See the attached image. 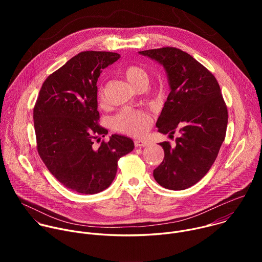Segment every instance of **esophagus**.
I'll list each match as a JSON object with an SVG mask.
<instances>
[{"instance_id":"34e87169","label":"esophagus","mask_w":262,"mask_h":262,"mask_svg":"<svg viewBox=\"0 0 262 262\" xmlns=\"http://www.w3.org/2000/svg\"><path fill=\"white\" fill-rule=\"evenodd\" d=\"M135 146L136 147H146V146H148V143L144 140H136L135 141Z\"/></svg>"}]
</instances>
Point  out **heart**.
<instances>
[{"label": "heart", "instance_id": "1", "mask_svg": "<svg viewBox=\"0 0 262 262\" xmlns=\"http://www.w3.org/2000/svg\"><path fill=\"white\" fill-rule=\"evenodd\" d=\"M123 74L128 83L136 89L147 88L149 84V74L142 66L128 65L123 69ZM98 98L100 101L104 99L103 87H100L98 90ZM151 123V117L145 112L129 107L119 112L112 120V125L116 130L135 137L143 136L150 127Z\"/></svg>", "mask_w": 262, "mask_h": 262}]
</instances>
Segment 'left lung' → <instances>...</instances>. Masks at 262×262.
<instances>
[{"instance_id":"left-lung-1","label":"left lung","mask_w":262,"mask_h":262,"mask_svg":"<svg viewBox=\"0 0 262 262\" xmlns=\"http://www.w3.org/2000/svg\"><path fill=\"white\" fill-rule=\"evenodd\" d=\"M162 64L170 93L157 121L158 130L173 137L175 147L160 143L165 151L154 170L155 179L165 189L181 191L197 183L214 163L226 136L227 105L213 74L191 55L166 47L139 52Z\"/></svg>"}]
</instances>
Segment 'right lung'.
<instances>
[{
    "mask_svg": "<svg viewBox=\"0 0 262 262\" xmlns=\"http://www.w3.org/2000/svg\"><path fill=\"white\" fill-rule=\"evenodd\" d=\"M117 53L82 52L53 72L42 84L33 119L37 150L49 171L67 189L97 194L108 188L121 157L133 151L132 139L112 135L98 124L97 80Z\"/></svg>",
    "mask_w": 262,
    "mask_h": 262,
    "instance_id": "right-lung-1",
    "label": "right lung"
}]
</instances>
